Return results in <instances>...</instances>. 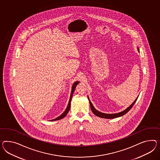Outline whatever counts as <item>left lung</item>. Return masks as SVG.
<instances>
[{
  "instance_id": "8db88e82",
  "label": "left lung",
  "mask_w": 160,
  "mask_h": 160,
  "mask_svg": "<svg viewBox=\"0 0 160 160\" xmlns=\"http://www.w3.org/2000/svg\"><path fill=\"white\" fill-rule=\"evenodd\" d=\"M138 51L139 52V49L138 48ZM138 98V97L136 98L135 100L133 102L132 104L130 106L128 107L127 109H125V110H123V111H122V112H118V113H116V114H106V113H102V112H101L98 111L97 110L94 108V106H93V104H92V103L90 102L89 98H88V99H89V103H90L91 110L93 112V113L94 115H96V116H98V117L102 118L113 119L115 118H118V117H121V116H122L123 115L127 114L128 112L131 109L132 107L133 106V105L135 104V103L136 102Z\"/></svg>"
}]
</instances>
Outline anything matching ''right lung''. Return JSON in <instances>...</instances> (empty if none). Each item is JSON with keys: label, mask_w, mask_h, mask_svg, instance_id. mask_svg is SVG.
<instances>
[{"label": "right lung", "mask_w": 160, "mask_h": 160, "mask_svg": "<svg viewBox=\"0 0 160 160\" xmlns=\"http://www.w3.org/2000/svg\"><path fill=\"white\" fill-rule=\"evenodd\" d=\"M79 83V82H78V81H76V82H75L74 84H73L72 86V90H71V96H70V100H69V102H68V106H67V108H66V110L64 111V112H63V113H62V115H60L59 117H58V118L53 119H52V120H50V121H57V120L61 119L63 118L64 117H66V115L68 114V111H70V107H71V99H72V95H73V93H74V90H75V89L76 86H77V85H78Z\"/></svg>", "instance_id": "1"}]
</instances>
